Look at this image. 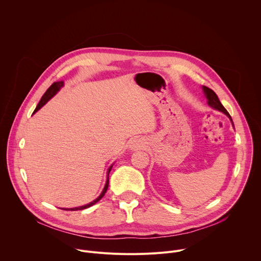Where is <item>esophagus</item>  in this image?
Returning a JSON list of instances; mask_svg holds the SVG:
<instances>
[{
	"instance_id": "esophagus-1",
	"label": "esophagus",
	"mask_w": 261,
	"mask_h": 261,
	"mask_svg": "<svg viewBox=\"0 0 261 261\" xmlns=\"http://www.w3.org/2000/svg\"><path fill=\"white\" fill-rule=\"evenodd\" d=\"M143 146V141L141 139H134L131 144H130V148L131 150H139Z\"/></svg>"
}]
</instances>
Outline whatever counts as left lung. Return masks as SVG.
I'll use <instances>...</instances> for the list:
<instances>
[{
	"label": "left lung",
	"mask_w": 261,
	"mask_h": 261,
	"mask_svg": "<svg viewBox=\"0 0 261 261\" xmlns=\"http://www.w3.org/2000/svg\"><path fill=\"white\" fill-rule=\"evenodd\" d=\"M202 90H203L204 96H205V98H206V100H207L208 106H211L212 108H214V109H216V110L221 111V113H223V114H225V115L229 118V120L231 121L232 126H233V122H232V119H231L230 115L228 114V111L224 108V106H223V105L221 104V102H220L218 96L216 95V93H215L213 90H211L210 88L204 87V86H202ZM233 127H234V126H233Z\"/></svg>",
	"instance_id": "left-lung-1"
}]
</instances>
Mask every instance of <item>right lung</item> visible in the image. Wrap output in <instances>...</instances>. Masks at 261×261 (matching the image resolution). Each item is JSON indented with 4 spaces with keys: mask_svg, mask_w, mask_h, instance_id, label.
<instances>
[{
    "mask_svg": "<svg viewBox=\"0 0 261 261\" xmlns=\"http://www.w3.org/2000/svg\"><path fill=\"white\" fill-rule=\"evenodd\" d=\"M64 87V82H57V83H54L48 89H47V91L44 93V95L42 96V98H41V100L39 101V103H38V105H37V107H36V109L34 110V113H33V115L35 114V113H37V111H38L43 105H45L60 90H61V88H63ZM113 166H114V164L111 165L109 168H108V170H107V179H106V182H105V186H104V188H103V190H102V192H101V194L95 199V200H93L92 202H90V203H88V204H86V205H82V206H77V207H72V208H65V211H81V210H85V208H88V207H90V206H92V205H94L95 203H97L103 196H104V194L106 193V191H107V188H108V184H109V172H110V170H111V168H113Z\"/></svg>",
    "mask_w": 261,
    "mask_h": 261,
    "instance_id": "1",
    "label": "right lung"
}]
</instances>
